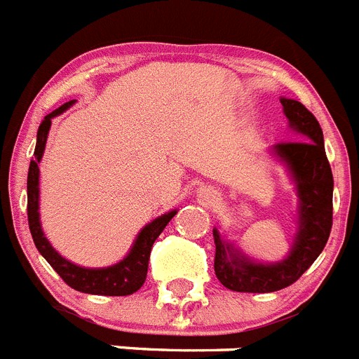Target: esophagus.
Returning <instances> with one entry per match:
<instances>
[{
    "instance_id": "obj_1",
    "label": "esophagus",
    "mask_w": 359,
    "mask_h": 359,
    "mask_svg": "<svg viewBox=\"0 0 359 359\" xmlns=\"http://www.w3.org/2000/svg\"><path fill=\"white\" fill-rule=\"evenodd\" d=\"M197 195L198 197H201V201H206V203H212L213 198H215V195H217V191H213L212 188H198V191H197Z\"/></svg>"
}]
</instances>
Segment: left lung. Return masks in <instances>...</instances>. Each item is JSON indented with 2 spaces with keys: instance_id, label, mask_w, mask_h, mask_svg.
Listing matches in <instances>:
<instances>
[{
  "instance_id": "left-lung-1",
  "label": "left lung",
  "mask_w": 359,
  "mask_h": 359,
  "mask_svg": "<svg viewBox=\"0 0 359 359\" xmlns=\"http://www.w3.org/2000/svg\"><path fill=\"white\" fill-rule=\"evenodd\" d=\"M283 111L290 128L301 140L279 142L273 155L287 165L297 189V233L288 257L279 263H257L224 241L217 228L215 276L233 292H276L290 287L314 263L327 245L332 230V170L325 153L323 131L305 105L292 98H281Z\"/></svg>"
}]
</instances>
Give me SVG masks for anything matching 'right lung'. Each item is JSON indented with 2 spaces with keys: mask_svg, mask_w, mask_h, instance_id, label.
I'll return each instance as SVG.
<instances>
[{
  "mask_svg": "<svg viewBox=\"0 0 359 359\" xmlns=\"http://www.w3.org/2000/svg\"><path fill=\"white\" fill-rule=\"evenodd\" d=\"M74 104V100L63 104L56 111L49 113L43 118V122L38 128V137H36V149L34 158L29 165V177H27V215H29V228L31 236L34 239V245L45 261L56 270L63 281L69 287L74 288L83 294H95V296H129L142 287L147 276V264H149V254H151L153 243L156 237L161 236L168 222L171 221L177 213V210L168 212L164 215L156 217L155 221L146 224L140 230V233L135 239L133 246L129 250V254L113 266L105 268H83L71 263L65 257L56 252L43 236L40 222V164L41 156L45 151V142L50 129V120L54 116L62 114L63 111L69 109Z\"/></svg>",
  "mask_w": 359,
  "mask_h": 359,
  "instance_id": "1",
  "label": "right lung"
}]
</instances>
